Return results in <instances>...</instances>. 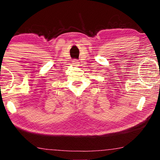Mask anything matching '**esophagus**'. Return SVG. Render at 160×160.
I'll use <instances>...</instances> for the list:
<instances>
[{
	"instance_id": "obj_1",
	"label": "esophagus",
	"mask_w": 160,
	"mask_h": 160,
	"mask_svg": "<svg viewBox=\"0 0 160 160\" xmlns=\"http://www.w3.org/2000/svg\"><path fill=\"white\" fill-rule=\"evenodd\" d=\"M72 64L74 65V66H78L79 64H80V62H79L78 60L74 59V60H73V62H72Z\"/></svg>"
}]
</instances>
